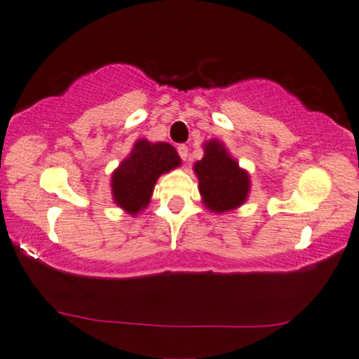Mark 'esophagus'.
Listing matches in <instances>:
<instances>
[{
    "mask_svg": "<svg viewBox=\"0 0 359 359\" xmlns=\"http://www.w3.org/2000/svg\"><path fill=\"white\" fill-rule=\"evenodd\" d=\"M178 154H180V156H181V160H186L188 158V147L186 145H180L178 147Z\"/></svg>",
    "mask_w": 359,
    "mask_h": 359,
    "instance_id": "obj_1",
    "label": "esophagus"
}]
</instances>
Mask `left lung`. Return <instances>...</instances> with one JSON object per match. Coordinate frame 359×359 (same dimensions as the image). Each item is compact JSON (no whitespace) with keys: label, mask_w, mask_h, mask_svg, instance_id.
<instances>
[{"label":"left lung","mask_w":359,"mask_h":359,"mask_svg":"<svg viewBox=\"0 0 359 359\" xmlns=\"http://www.w3.org/2000/svg\"><path fill=\"white\" fill-rule=\"evenodd\" d=\"M203 147V160L193 166L203 204L214 214L238 209L247 203L252 188L248 171L238 165L220 140L210 139Z\"/></svg>","instance_id":"1"}]
</instances>
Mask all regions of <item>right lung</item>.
I'll return each instance as SVG.
<instances>
[{
	"mask_svg": "<svg viewBox=\"0 0 359 359\" xmlns=\"http://www.w3.org/2000/svg\"><path fill=\"white\" fill-rule=\"evenodd\" d=\"M180 165L181 158L173 145L139 139L130 154L112 171V201L127 214H140L150 204L156 180Z\"/></svg>",
	"mask_w": 359,
	"mask_h": 359,
	"instance_id": "obj_1",
	"label": "right lung"
}]
</instances>
